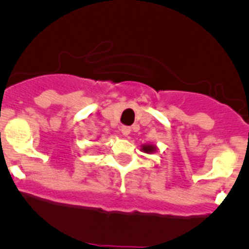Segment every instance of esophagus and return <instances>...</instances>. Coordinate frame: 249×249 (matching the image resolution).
<instances>
[{
	"label": "esophagus",
	"instance_id": "1",
	"mask_svg": "<svg viewBox=\"0 0 249 249\" xmlns=\"http://www.w3.org/2000/svg\"><path fill=\"white\" fill-rule=\"evenodd\" d=\"M121 133L124 135H125V137H127V135L130 133V127H128V125H122V127H121Z\"/></svg>",
	"mask_w": 249,
	"mask_h": 249
}]
</instances>
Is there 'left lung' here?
I'll return each mask as SVG.
<instances>
[{"mask_svg": "<svg viewBox=\"0 0 249 249\" xmlns=\"http://www.w3.org/2000/svg\"><path fill=\"white\" fill-rule=\"evenodd\" d=\"M142 151L145 153H153L157 151V147L156 145H151V143H145V145L142 146Z\"/></svg>", "mask_w": 249, "mask_h": 249, "instance_id": "1", "label": "left lung"}]
</instances>
